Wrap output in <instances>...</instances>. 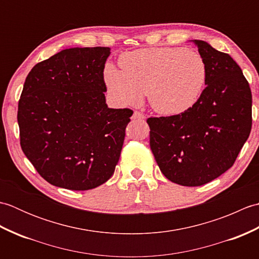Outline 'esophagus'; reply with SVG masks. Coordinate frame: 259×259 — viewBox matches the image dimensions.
<instances>
[{
  "label": "esophagus",
  "instance_id": "obj_1",
  "mask_svg": "<svg viewBox=\"0 0 259 259\" xmlns=\"http://www.w3.org/2000/svg\"><path fill=\"white\" fill-rule=\"evenodd\" d=\"M145 118H146L145 114L139 111H135L133 114V120H144Z\"/></svg>",
  "mask_w": 259,
  "mask_h": 259
}]
</instances>
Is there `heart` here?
<instances>
[{"mask_svg":"<svg viewBox=\"0 0 259 259\" xmlns=\"http://www.w3.org/2000/svg\"><path fill=\"white\" fill-rule=\"evenodd\" d=\"M104 68V82L118 102L139 103L147 91L150 106L163 115L188 111L200 100L208 68L200 53L183 48H149L123 54Z\"/></svg>","mask_w":259,"mask_h":259,"instance_id":"b5f03b06","label":"heart"}]
</instances>
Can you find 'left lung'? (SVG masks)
<instances>
[{"mask_svg":"<svg viewBox=\"0 0 259 259\" xmlns=\"http://www.w3.org/2000/svg\"><path fill=\"white\" fill-rule=\"evenodd\" d=\"M208 68L195 107L171 117L149 118L150 148L161 172L187 187L205 185L233 166L251 130V91L227 53L191 40Z\"/></svg>","mask_w":259,"mask_h":259,"instance_id":"obj_1","label":"left lung"}]
</instances>
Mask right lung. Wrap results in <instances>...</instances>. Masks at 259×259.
<instances>
[{
    "mask_svg": "<svg viewBox=\"0 0 259 259\" xmlns=\"http://www.w3.org/2000/svg\"><path fill=\"white\" fill-rule=\"evenodd\" d=\"M110 48H70L35 64L19 101L21 148L53 186L89 190L113 175L134 111L106 102Z\"/></svg>",
    "mask_w": 259,
    "mask_h": 259,
    "instance_id": "add662e5",
    "label": "right lung"
}]
</instances>
